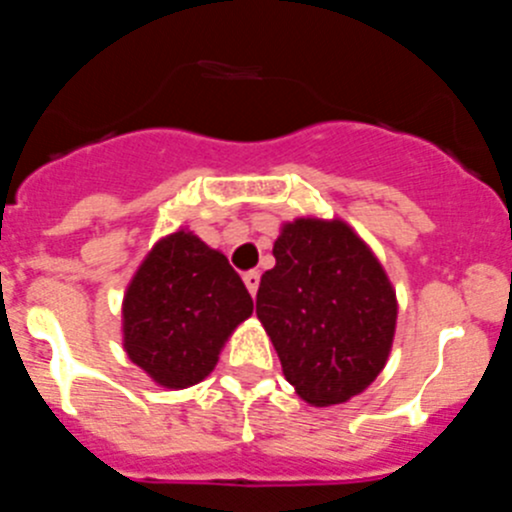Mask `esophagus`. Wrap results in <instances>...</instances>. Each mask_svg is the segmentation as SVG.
I'll return each mask as SVG.
<instances>
[{
    "label": "esophagus",
    "mask_w": 512,
    "mask_h": 512,
    "mask_svg": "<svg viewBox=\"0 0 512 512\" xmlns=\"http://www.w3.org/2000/svg\"><path fill=\"white\" fill-rule=\"evenodd\" d=\"M243 282H246L251 297H256V292H259V282H261L259 271H246V274H243Z\"/></svg>",
    "instance_id": "obj_1"
}]
</instances>
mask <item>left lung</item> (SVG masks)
Segmentation results:
<instances>
[{
  "label": "left lung",
  "instance_id": "obj_1",
  "mask_svg": "<svg viewBox=\"0 0 512 512\" xmlns=\"http://www.w3.org/2000/svg\"><path fill=\"white\" fill-rule=\"evenodd\" d=\"M256 315L282 372L315 408L364 392L390 359L397 295L374 251L348 223L297 217L274 241Z\"/></svg>",
  "mask_w": 512,
  "mask_h": 512
}]
</instances>
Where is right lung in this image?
<instances>
[{"mask_svg": "<svg viewBox=\"0 0 512 512\" xmlns=\"http://www.w3.org/2000/svg\"><path fill=\"white\" fill-rule=\"evenodd\" d=\"M253 300L223 253L192 230L148 251L122 297V346L166 390H187L215 369Z\"/></svg>", "mask_w": 512, "mask_h": 512, "instance_id": "add662e5", "label": "right lung"}]
</instances>
